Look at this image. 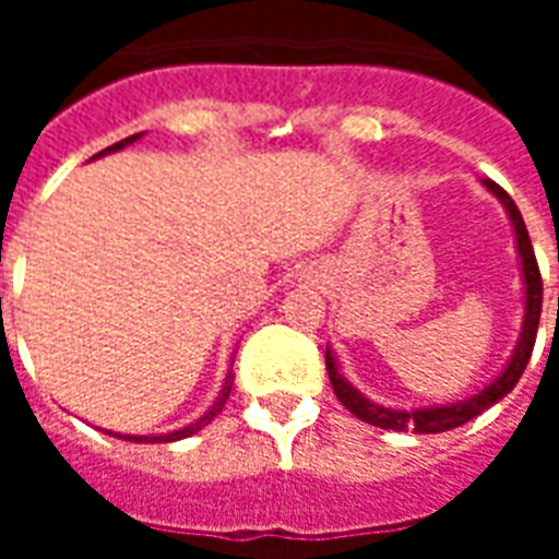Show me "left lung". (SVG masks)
Instances as JSON below:
<instances>
[{"instance_id":"1","label":"left lung","mask_w":559,"mask_h":559,"mask_svg":"<svg viewBox=\"0 0 559 559\" xmlns=\"http://www.w3.org/2000/svg\"><path fill=\"white\" fill-rule=\"evenodd\" d=\"M481 186L493 193L496 200L502 202L504 214H508V219H511L516 258H520L525 313H522L520 340H516V345H513L511 357H508L502 371L496 373L485 389H478L476 394H469V397L455 400V403H438V406L397 408V406H382V403H373L371 397H366V394H362V391H359L357 385H354V382L340 371V362H336V357H333V350L328 348L324 362H328V377H331L333 394H336L342 406L348 408L350 415H357L359 420H366V424L371 426H380V429H391V432H417V435L447 432V429H455V426L467 424V420L478 417L490 406H496L502 397H508V394L513 391V385L520 382L525 366H528L531 350H534V340H537L539 310H543V281H539L537 258H534V249H531L528 228H525V219H522L516 202H513L502 188L496 186V182H490V179H481Z\"/></svg>"}]
</instances>
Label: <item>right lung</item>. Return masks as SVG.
<instances>
[{
	"instance_id": "obj_1",
	"label": "right lung",
	"mask_w": 559,
	"mask_h": 559,
	"mask_svg": "<svg viewBox=\"0 0 559 559\" xmlns=\"http://www.w3.org/2000/svg\"><path fill=\"white\" fill-rule=\"evenodd\" d=\"M144 133H135V135H127V139H121L118 144H112V147H107V151H100L98 156H92V159H100V156H107V153H118V151H124L127 144H133L139 142ZM235 362V359H231ZM231 382H235V377H231V371L226 373V382H223V389H219L217 400L211 403L205 412H202L193 424L188 426H179V429H174V432H162V435H121V432H112V429H107V435H112V438H121V441H133V443H174V441H182V438H191V435H197L200 429H205V426L214 420V417L223 412V406H226V400L228 394H231Z\"/></svg>"
}]
</instances>
